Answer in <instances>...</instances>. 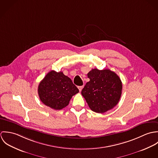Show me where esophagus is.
<instances>
[{
	"label": "esophagus",
	"mask_w": 158,
	"mask_h": 158,
	"mask_svg": "<svg viewBox=\"0 0 158 158\" xmlns=\"http://www.w3.org/2000/svg\"><path fill=\"white\" fill-rule=\"evenodd\" d=\"M78 89L80 90V92H81V90H82V89L83 88V86H78Z\"/></svg>",
	"instance_id": "34e87169"
}]
</instances>
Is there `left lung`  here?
I'll return each instance as SVG.
<instances>
[{"mask_svg":"<svg viewBox=\"0 0 158 158\" xmlns=\"http://www.w3.org/2000/svg\"><path fill=\"white\" fill-rule=\"evenodd\" d=\"M90 81L81 90L90 110L104 113L115 107L121 97L122 83L119 77L110 69H92L88 73Z\"/></svg>","mask_w":158,"mask_h":158,"instance_id":"1","label":"left lung"}]
</instances>
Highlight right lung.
<instances>
[{"instance_id":"add662e5","label":"right lung","mask_w":158,"mask_h":158,"mask_svg":"<svg viewBox=\"0 0 158 158\" xmlns=\"http://www.w3.org/2000/svg\"><path fill=\"white\" fill-rule=\"evenodd\" d=\"M79 92L72 81L63 72L50 71L38 86V95L46 106L60 110L67 106L73 95Z\"/></svg>"}]
</instances>
